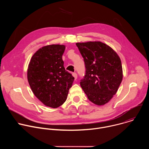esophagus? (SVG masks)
I'll use <instances>...</instances> for the list:
<instances>
[{
  "instance_id": "esophagus-1",
  "label": "esophagus",
  "mask_w": 149,
  "mask_h": 149,
  "mask_svg": "<svg viewBox=\"0 0 149 149\" xmlns=\"http://www.w3.org/2000/svg\"><path fill=\"white\" fill-rule=\"evenodd\" d=\"M72 75H73V77H74L75 80H76V79H77V73H75V72L72 73Z\"/></svg>"
}]
</instances>
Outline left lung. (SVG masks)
Masks as SVG:
<instances>
[{
    "label": "left lung",
    "instance_id": "8db88e82",
    "mask_svg": "<svg viewBox=\"0 0 149 149\" xmlns=\"http://www.w3.org/2000/svg\"><path fill=\"white\" fill-rule=\"evenodd\" d=\"M86 67L80 86L90 101L97 105L107 103L122 81L121 62L117 54L101 42L77 43Z\"/></svg>",
    "mask_w": 149,
    "mask_h": 149
}]
</instances>
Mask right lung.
Returning <instances> with one entry per match:
<instances>
[{
  "label": "right lung",
  "mask_w": 149,
  "mask_h": 149,
  "mask_svg": "<svg viewBox=\"0 0 149 149\" xmlns=\"http://www.w3.org/2000/svg\"><path fill=\"white\" fill-rule=\"evenodd\" d=\"M65 46L50 45L38 49L28 65L27 77L34 95L44 105L57 108L67 98L74 77L65 70L62 56Z\"/></svg>",
  "instance_id": "add662e5"
}]
</instances>
